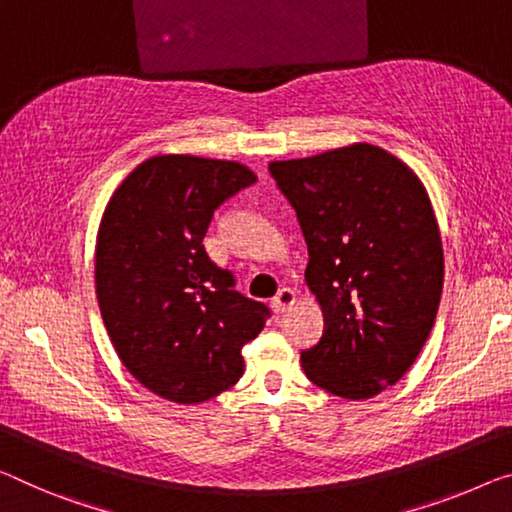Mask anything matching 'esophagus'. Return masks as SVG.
Here are the masks:
<instances>
[{
	"instance_id": "34e87169",
	"label": "esophagus",
	"mask_w": 512,
	"mask_h": 512,
	"mask_svg": "<svg viewBox=\"0 0 512 512\" xmlns=\"http://www.w3.org/2000/svg\"><path fill=\"white\" fill-rule=\"evenodd\" d=\"M293 304H295V290L281 288L277 297L272 300V309L274 313H286L288 309H293Z\"/></svg>"
}]
</instances>
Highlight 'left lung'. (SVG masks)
<instances>
[{"label": "left lung", "instance_id": "left-lung-1", "mask_svg": "<svg viewBox=\"0 0 512 512\" xmlns=\"http://www.w3.org/2000/svg\"><path fill=\"white\" fill-rule=\"evenodd\" d=\"M270 174L300 219L325 318L304 373L334 396L373 398L410 371L437 318L444 249L426 185L373 144L272 160Z\"/></svg>", "mask_w": 512, "mask_h": 512}]
</instances>
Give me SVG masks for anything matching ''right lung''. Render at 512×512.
Returning a JSON list of instances; mask_svg holds the SVG:
<instances>
[{"mask_svg": "<svg viewBox=\"0 0 512 512\" xmlns=\"http://www.w3.org/2000/svg\"><path fill=\"white\" fill-rule=\"evenodd\" d=\"M256 183L247 164L187 153L148 157L102 212L96 295L116 355L155 396L199 405L245 371L242 345L265 304L233 290L203 247L215 210Z\"/></svg>", "mask_w": 512, "mask_h": 512, "instance_id": "right-lung-1", "label": "right lung"}]
</instances>
